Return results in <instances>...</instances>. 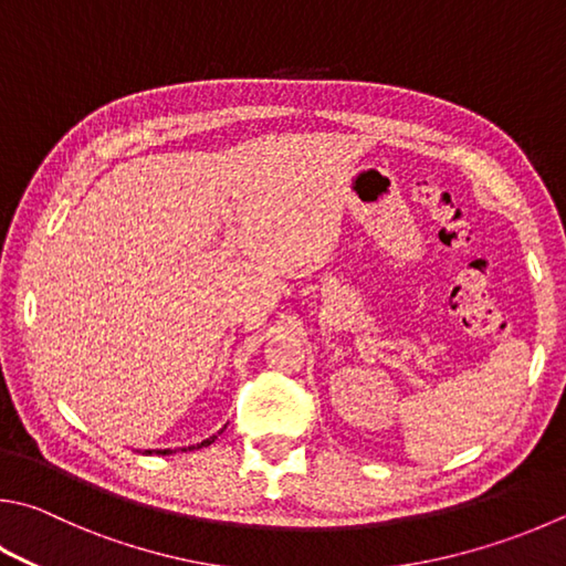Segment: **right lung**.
<instances>
[{
  "instance_id": "obj_1",
  "label": "right lung",
  "mask_w": 566,
  "mask_h": 566,
  "mask_svg": "<svg viewBox=\"0 0 566 566\" xmlns=\"http://www.w3.org/2000/svg\"><path fill=\"white\" fill-rule=\"evenodd\" d=\"M220 433H222V430H220ZM220 433H218V436H220ZM218 436H210L208 440H202V443H198V446H190V448H178V450H185V453H188V450H195V448H208V446H212V443H214V440H218ZM146 453H153V450H146ZM156 453H158V455H170V453H176V450L166 448V450H156Z\"/></svg>"
}]
</instances>
